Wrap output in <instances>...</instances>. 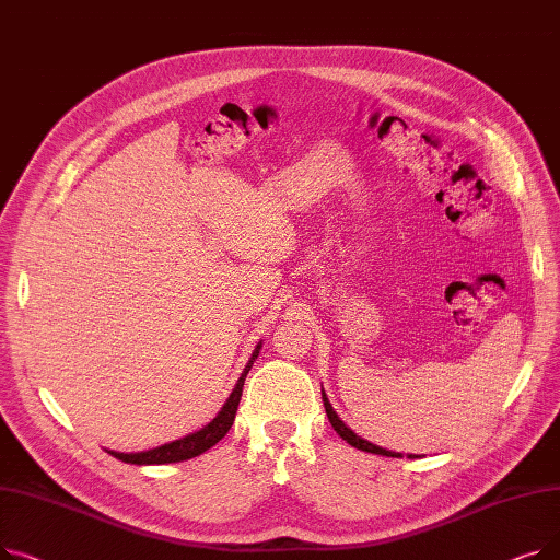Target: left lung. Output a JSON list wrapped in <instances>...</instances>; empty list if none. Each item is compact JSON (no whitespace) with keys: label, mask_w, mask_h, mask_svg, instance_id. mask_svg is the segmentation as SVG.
<instances>
[{"label":"left lung","mask_w":560,"mask_h":560,"mask_svg":"<svg viewBox=\"0 0 560 560\" xmlns=\"http://www.w3.org/2000/svg\"><path fill=\"white\" fill-rule=\"evenodd\" d=\"M322 401H325V410H327V418H329V422H331V427L336 429V433L342 438V440H347V443L351 445V447H357V450H361V452H370V454H381V456H390V458H401V454L399 452H390V450H384V447H376V445H372V443H368V440H363L361 435H357L354 431H351L338 416H336V410H334V406L329 404V399H327V395H325V390H322ZM408 458H416L413 454H410Z\"/></svg>","instance_id":"obj_1"}]
</instances>
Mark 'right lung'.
<instances>
[{
    "label": "right lung",
    "instance_id": "right-lung-1",
    "mask_svg": "<svg viewBox=\"0 0 560 560\" xmlns=\"http://www.w3.org/2000/svg\"><path fill=\"white\" fill-rule=\"evenodd\" d=\"M258 351H260V345H256V349L252 351V359L249 363L245 365L238 384H235L233 393L229 395V399L224 401L220 413L213 418V422L206 424L203 429L182 438V440H174V443H167V445H161L156 450H150V452H138V454H122V452H110V456L120 458L122 463H131V465H163V463H182V460H188V458H195L199 454H203L206 450H211L215 443H220V440L226 435V431L231 429L233 420H235V410H238V404H241V397H243V386H245V378H247V372L252 370L254 361L258 359Z\"/></svg>",
    "mask_w": 560,
    "mask_h": 560
}]
</instances>
